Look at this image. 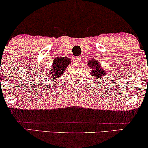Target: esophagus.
I'll return each mask as SVG.
<instances>
[{"instance_id": "obj_1", "label": "esophagus", "mask_w": 148, "mask_h": 148, "mask_svg": "<svg viewBox=\"0 0 148 148\" xmlns=\"http://www.w3.org/2000/svg\"><path fill=\"white\" fill-rule=\"evenodd\" d=\"M74 60H75V62H76L79 63V61H80V58H79V57H76V58H74Z\"/></svg>"}]
</instances>
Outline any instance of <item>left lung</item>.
<instances>
[{"label": "left lung", "instance_id": "1", "mask_svg": "<svg viewBox=\"0 0 148 148\" xmlns=\"http://www.w3.org/2000/svg\"><path fill=\"white\" fill-rule=\"evenodd\" d=\"M88 66H89L90 69H91L90 74L91 75L92 77L95 79V81L98 79H104L103 77L106 75V70L101 66L98 60L91 59L88 61Z\"/></svg>", "mask_w": 148, "mask_h": 148}]
</instances>
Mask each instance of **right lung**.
Here are the masks:
<instances>
[{
    "label": "right lung",
    "instance_id": "obj_1",
    "mask_svg": "<svg viewBox=\"0 0 148 148\" xmlns=\"http://www.w3.org/2000/svg\"><path fill=\"white\" fill-rule=\"evenodd\" d=\"M71 62V59L69 58L66 57H58L53 61V64L51 65V68L50 70L47 71L48 72L49 79H52V81H54L55 79H58L60 78L61 76L63 75L66 69V67L69 66V64Z\"/></svg>",
    "mask_w": 148,
    "mask_h": 148
}]
</instances>
